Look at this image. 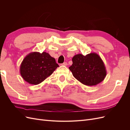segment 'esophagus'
<instances>
[{"label": "esophagus", "mask_w": 130, "mask_h": 130, "mask_svg": "<svg viewBox=\"0 0 130 130\" xmlns=\"http://www.w3.org/2000/svg\"><path fill=\"white\" fill-rule=\"evenodd\" d=\"M67 64H67V63L66 62H64L63 63H62V65H63V66H67Z\"/></svg>", "instance_id": "esophagus-1"}]
</instances>
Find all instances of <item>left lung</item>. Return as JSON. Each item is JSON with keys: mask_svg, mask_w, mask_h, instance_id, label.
<instances>
[{"mask_svg": "<svg viewBox=\"0 0 130 130\" xmlns=\"http://www.w3.org/2000/svg\"><path fill=\"white\" fill-rule=\"evenodd\" d=\"M73 64L69 69L74 77L86 86H95L103 81L106 76V69L103 61L96 53L84 56L79 54L73 58Z\"/></svg>", "mask_w": 130, "mask_h": 130, "instance_id": "obj_1", "label": "left lung"}]
</instances>
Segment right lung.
<instances>
[{"label":"right lung","mask_w":130,"mask_h":130,"mask_svg":"<svg viewBox=\"0 0 130 130\" xmlns=\"http://www.w3.org/2000/svg\"><path fill=\"white\" fill-rule=\"evenodd\" d=\"M59 66L46 52H32L23 59L20 66L22 77L27 83L38 85L52 75Z\"/></svg>","instance_id":"add662e5"}]
</instances>
